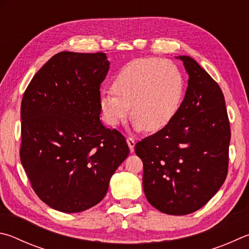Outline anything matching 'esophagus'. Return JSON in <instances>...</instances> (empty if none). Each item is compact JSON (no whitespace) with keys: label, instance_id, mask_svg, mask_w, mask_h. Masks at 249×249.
I'll list each match as a JSON object with an SVG mask.
<instances>
[{"label":"esophagus","instance_id":"esophagus-1","mask_svg":"<svg viewBox=\"0 0 249 249\" xmlns=\"http://www.w3.org/2000/svg\"><path fill=\"white\" fill-rule=\"evenodd\" d=\"M127 143L129 145V149H130V152H133L134 151V145H136V141H134V139L129 137L127 138Z\"/></svg>","mask_w":249,"mask_h":249}]
</instances>
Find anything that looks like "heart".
<instances>
[{"label": "heart", "instance_id": "b5f03b06", "mask_svg": "<svg viewBox=\"0 0 249 249\" xmlns=\"http://www.w3.org/2000/svg\"><path fill=\"white\" fill-rule=\"evenodd\" d=\"M112 90L100 93L105 121L111 127L130 115L137 130L158 132L171 124L184 98L185 81L175 64L158 58L138 59L113 77Z\"/></svg>", "mask_w": 249, "mask_h": 249}]
</instances>
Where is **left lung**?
<instances>
[{
    "label": "left lung",
    "mask_w": 249,
    "mask_h": 249,
    "mask_svg": "<svg viewBox=\"0 0 249 249\" xmlns=\"http://www.w3.org/2000/svg\"><path fill=\"white\" fill-rule=\"evenodd\" d=\"M179 59L189 75L177 115L134 151L143 162L145 197L159 211L186 215L202 208L229 169L230 120L220 86L196 61Z\"/></svg>",
    "instance_id": "left-lung-1"
}]
</instances>
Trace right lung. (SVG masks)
<instances>
[{
    "label": "right lung",
    "instance_id": "1",
    "mask_svg": "<svg viewBox=\"0 0 249 249\" xmlns=\"http://www.w3.org/2000/svg\"><path fill=\"white\" fill-rule=\"evenodd\" d=\"M108 70L103 52H59L35 74L21 99L20 162L36 195L58 211L99 203L129 155L124 137L99 120Z\"/></svg>",
    "mask_w": 249,
    "mask_h": 249
}]
</instances>
